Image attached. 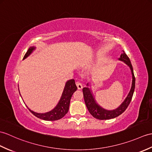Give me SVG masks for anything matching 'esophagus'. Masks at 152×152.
<instances>
[{
    "label": "esophagus",
    "instance_id": "34e87169",
    "mask_svg": "<svg viewBox=\"0 0 152 152\" xmlns=\"http://www.w3.org/2000/svg\"><path fill=\"white\" fill-rule=\"evenodd\" d=\"M76 86L77 87V89H78L79 90L82 89L83 86H82V83H81L80 82H76Z\"/></svg>",
    "mask_w": 152,
    "mask_h": 152
}]
</instances>
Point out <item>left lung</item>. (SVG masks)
I'll use <instances>...</instances> for the list:
<instances>
[{"label":"left lung","mask_w":152,"mask_h":152,"mask_svg":"<svg viewBox=\"0 0 152 152\" xmlns=\"http://www.w3.org/2000/svg\"><path fill=\"white\" fill-rule=\"evenodd\" d=\"M118 60L124 61L127 65L129 66V67L131 69V72L132 74V83L131 89H130L128 96H127L124 102L117 108L113 109V110H107V109L102 107L100 105L97 104V102L95 100L94 95L93 94L91 89H89V87L83 88V98L87 108L89 110L91 115L96 119L108 120L114 118L116 117V116H119L125 111L132 99V96L135 87V76H134L132 65L128 56L126 55L124 50H122L121 57L118 58ZM87 86H89V83H87Z\"/></svg>","instance_id":"left-lung-1"}]
</instances>
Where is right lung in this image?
Listing matches in <instances>:
<instances>
[{
    "instance_id": "obj_1",
    "label": "right lung",
    "mask_w": 152,
    "mask_h": 152,
    "mask_svg": "<svg viewBox=\"0 0 152 152\" xmlns=\"http://www.w3.org/2000/svg\"><path fill=\"white\" fill-rule=\"evenodd\" d=\"M35 49H36V47H30L28 48L27 52L24 56L23 59H26L28 56H29ZM77 87L75 84V80L72 79L68 80L67 82H66L65 88L64 89H63V93L61 95V97L60 98L58 104L52 109V110L47 113H36L30 110L28 107H27L30 111L31 113L39 118L45 120V121H57V120L62 118L63 116L67 113L69 109L70 99H71V97L73 93H75Z\"/></svg>"
}]
</instances>
